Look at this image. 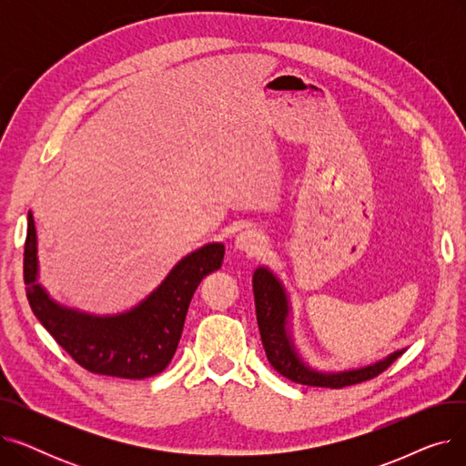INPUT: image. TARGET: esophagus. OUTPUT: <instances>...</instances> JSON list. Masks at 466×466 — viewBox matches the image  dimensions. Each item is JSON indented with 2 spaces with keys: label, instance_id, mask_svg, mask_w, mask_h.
Listing matches in <instances>:
<instances>
[{
  "label": "esophagus",
  "instance_id": "34e87169",
  "mask_svg": "<svg viewBox=\"0 0 466 466\" xmlns=\"http://www.w3.org/2000/svg\"><path fill=\"white\" fill-rule=\"evenodd\" d=\"M264 246H266V238L258 230H255V228L241 230L238 234V238H236V248L249 253V255L260 253L264 249Z\"/></svg>",
  "mask_w": 466,
  "mask_h": 466
}]
</instances>
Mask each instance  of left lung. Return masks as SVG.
Instances as JSON below:
<instances>
[{"instance_id":"1","label":"left lung","mask_w":466,"mask_h":466,"mask_svg":"<svg viewBox=\"0 0 466 466\" xmlns=\"http://www.w3.org/2000/svg\"><path fill=\"white\" fill-rule=\"evenodd\" d=\"M253 292H255V308H257V323L262 338V346L268 360L274 369L287 380L309 385V387H330L341 389L355 383L369 381L387 370L404 351H395L383 360L364 366L359 370L334 372L325 374L317 372L299 357L295 344L287 332V317H289V300L285 289L279 279L268 270V268H257L253 274Z\"/></svg>"}]
</instances>
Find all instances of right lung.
I'll use <instances>...</instances> for the list:
<instances>
[{
    "instance_id": "right-lung-1",
    "label": "right lung",
    "mask_w": 466,
    "mask_h": 466,
    "mask_svg": "<svg viewBox=\"0 0 466 466\" xmlns=\"http://www.w3.org/2000/svg\"><path fill=\"white\" fill-rule=\"evenodd\" d=\"M37 239L28 213L24 243V283L39 323L64 351L92 374L143 380L160 374L174 359L185 317L200 281L223 264V243H208L179 260L139 306L97 317L56 304L37 283Z\"/></svg>"
}]
</instances>
